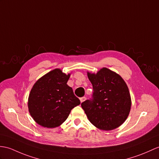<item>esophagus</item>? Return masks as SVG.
Returning <instances> with one entry per match:
<instances>
[{"mask_svg": "<svg viewBox=\"0 0 159 159\" xmlns=\"http://www.w3.org/2000/svg\"><path fill=\"white\" fill-rule=\"evenodd\" d=\"M80 102H81V103H83V102H84V101L86 100V98H85V97L81 98H80Z\"/></svg>", "mask_w": 159, "mask_h": 159, "instance_id": "1", "label": "esophagus"}]
</instances>
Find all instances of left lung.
<instances>
[{"label":"left lung","mask_w":159,"mask_h":159,"mask_svg":"<svg viewBox=\"0 0 159 159\" xmlns=\"http://www.w3.org/2000/svg\"><path fill=\"white\" fill-rule=\"evenodd\" d=\"M93 89V99L81 104L89 120L95 127L110 131L120 127L130 112L129 91L123 78L111 70L101 68L97 73L87 72Z\"/></svg>","instance_id":"1"}]
</instances>
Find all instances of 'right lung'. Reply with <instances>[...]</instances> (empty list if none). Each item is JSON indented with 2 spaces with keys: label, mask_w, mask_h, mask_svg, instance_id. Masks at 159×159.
Returning <instances> with one entry per match:
<instances>
[{
  "label": "right lung",
  "mask_w": 159,
  "mask_h": 159,
  "mask_svg": "<svg viewBox=\"0 0 159 159\" xmlns=\"http://www.w3.org/2000/svg\"><path fill=\"white\" fill-rule=\"evenodd\" d=\"M70 74L55 68L36 81L29 94V112L36 123L47 128L59 127L80 102L67 82Z\"/></svg>",
  "instance_id": "obj_1"
}]
</instances>
